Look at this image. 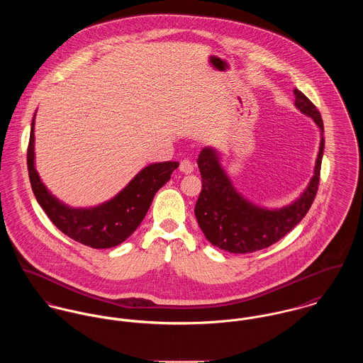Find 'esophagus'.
Segmentation results:
<instances>
[{
	"label": "esophagus",
	"instance_id": "obj_1",
	"mask_svg": "<svg viewBox=\"0 0 363 363\" xmlns=\"http://www.w3.org/2000/svg\"><path fill=\"white\" fill-rule=\"evenodd\" d=\"M194 168H195L194 162H191V160H188V159L182 160L181 164H179V169H181V172H184V174H191V172H194Z\"/></svg>",
	"mask_w": 363,
	"mask_h": 363
}]
</instances>
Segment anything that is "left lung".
Wrapping results in <instances>:
<instances>
[{
  "mask_svg": "<svg viewBox=\"0 0 363 363\" xmlns=\"http://www.w3.org/2000/svg\"><path fill=\"white\" fill-rule=\"evenodd\" d=\"M294 94L295 107L311 117L320 129V146L313 177L296 201L280 208L260 207L235 189L220 162L218 152L206 146L198 159L201 192L195 206V216L211 245L231 253H250L269 247L285 237L311 208L319 188L324 126L315 104L298 89H294Z\"/></svg>",
  "mask_w": 363,
  "mask_h": 363,
  "instance_id": "1",
  "label": "left lung"
}]
</instances>
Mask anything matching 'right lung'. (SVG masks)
Listing matches in <instances>:
<instances>
[{
    "label": "right lung",
    "instance_id": "1",
    "mask_svg": "<svg viewBox=\"0 0 363 363\" xmlns=\"http://www.w3.org/2000/svg\"><path fill=\"white\" fill-rule=\"evenodd\" d=\"M36 117V114H35ZM35 117L28 147V169L33 194L52 224L74 241L94 249L117 246L145 218L156 192L167 184L178 162H155L140 169L113 199L93 207H71L45 188L35 165Z\"/></svg>",
    "mask_w": 363,
    "mask_h": 363
}]
</instances>
